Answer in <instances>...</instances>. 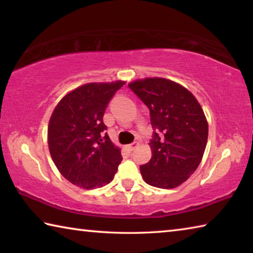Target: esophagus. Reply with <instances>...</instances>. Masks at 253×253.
<instances>
[{
  "instance_id": "1",
  "label": "esophagus",
  "mask_w": 253,
  "mask_h": 253,
  "mask_svg": "<svg viewBox=\"0 0 253 253\" xmlns=\"http://www.w3.org/2000/svg\"><path fill=\"white\" fill-rule=\"evenodd\" d=\"M138 146H139V143L135 142V143H132L130 145H128V149H129V151H134V149H136Z\"/></svg>"
}]
</instances>
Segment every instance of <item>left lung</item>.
Returning a JSON list of instances; mask_svg holds the SVG:
<instances>
[{
	"label": "left lung",
	"instance_id": "obj_1",
	"mask_svg": "<svg viewBox=\"0 0 253 253\" xmlns=\"http://www.w3.org/2000/svg\"><path fill=\"white\" fill-rule=\"evenodd\" d=\"M129 88L149 108L154 137L152 158L139 168L147 184L174 188L193 174L207 147L209 124L193 93L175 81L145 78Z\"/></svg>",
	"mask_w": 253,
	"mask_h": 253
}]
</instances>
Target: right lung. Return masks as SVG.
Masks as SVG:
<instances>
[{
  "mask_svg": "<svg viewBox=\"0 0 253 253\" xmlns=\"http://www.w3.org/2000/svg\"><path fill=\"white\" fill-rule=\"evenodd\" d=\"M126 81L89 83L63 96L52 111L48 144L54 165L63 177L85 190L113 181L123 160L121 148L102 136V121L111 97Z\"/></svg>",
  "mask_w": 253,
  "mask_h": 253,
  "instance_id": "right-lung-1",
  "label": "right lung"
}]
</instances>
